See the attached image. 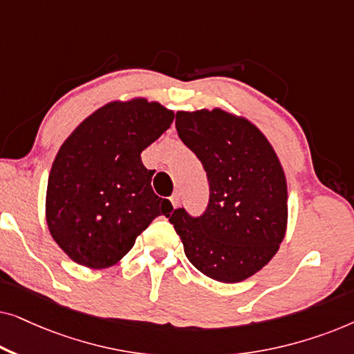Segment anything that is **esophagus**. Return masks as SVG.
Segmentation results:
<instances>
[{
  "mask_svg": "<svg viewBox=\"0 0 354 354\" xmlns=\"http://www.w3.org/2000/svg\"><path fill=\"white\" fill-rule=\"evenodd\" d=\"M171 203H172V207H177L178 206V195H172Z\"/></svg>",
  "mask_w": 354,
  "mask_h": 354,
  "instance_id": "obj_1",
  "label": "esophagus"
}]
</instances>
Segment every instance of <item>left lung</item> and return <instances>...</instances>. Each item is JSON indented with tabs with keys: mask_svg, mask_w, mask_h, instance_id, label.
<instances>
[{
	"mask_svg": "<svg viewBox=\"0 0 354 354\" xmlns=\"http://www.w3.org/2000/svg\"><path fill=\"white\" fill-rule=\"evenodd\" d=\"M176 127L205 167L209 203L200 217L178 207L169 222L200 272L217 282H241L274 258L285 236L282 164L254 124L219 108L178 111Z\"/></svg>",
	"mask_w": 354,
	"mask_h": 354,
	"instance_id": "1",
	"label": "left lung"
}]
</instances>
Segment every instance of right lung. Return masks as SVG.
Returning <instances> with one entry per match:
<instances>
[{"label": "right lung", "mask_w": 354, "mask_h": 354, "mask_svg": "<svg viewBox=\"0 0 354 354\" xmlns=\"http://www.w3.org/2000/svg\"><path fill=\"white\" fill-rule=\"evenodd\" d=\"M174 111L158 101H113L90 114L57 151L46 188V222L77 264L104 269L132 250L169 200L154 195L142 151L171 127Z\"/></svg>", "instance_id": "obj_1"}]
</instances>
